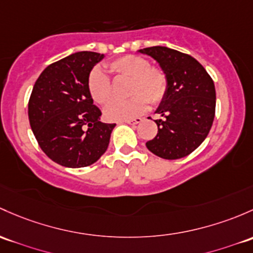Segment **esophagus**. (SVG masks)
Listing matches in <instances>:
<instances>
[{"label":"esophagus","instance_id":"34e87169","mask_svg":"<svg viewBox=\"0 0 253 253\" xmlns=\"http://www.w3.org/2000/svg\"><path fill=\"white\" fill-rule=\"evenodd\" d=\"M143 121L142 118H135V119H131V120H125V124H128V125H137V124H140V122Z\"/></svg>","mask_w":253,"mask_h":253}]
</instances>
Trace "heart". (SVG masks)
<instances>
[{"mask_svg": "<svg viewBox=\"0 0 253 253\" xmlns=\"http://www.w3.org/2000/svg\"><path fill=\"white\" fill-rule=\"evenodd\" d=\"M109 68L116 75L131 78L129 94L127 100H113L105 106L104 116L109 121L131 120L144 113L148 100L159 104L166 97L169 81L161 69L150 66L147 58L127 54L109 63ZM89 95L97 104L105 105L113 97V88L108 75L100 68L92 69L87 79Z\"/></svg>", "mask_w": 253, "mask_h": 253, "instance_id": "heart-1", "label": "heart"}]
</instances>
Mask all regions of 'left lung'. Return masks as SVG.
<instances>
[{
	"label": "left lung",
	"mask_w": 253,
	"mask_h": 253,
	"mask_svg": "<svg viewBox=\"0 0 253 253\" xmlns=\"http://www.w3.org/2000/svg\"><path fill=\"white\" fill-rule=\"evenodd\" d=\"M159 63L166 74V97L156 113L158 134L147 148L159 158L175 160L193 153L209 134L216 111L213 80L195 58L169 47L139 49Z\"/></svg>",
	"instance_id": "obj_1"
}]
</instances>
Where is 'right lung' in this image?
Instances as JSON below:
<instances>
[{
    "label": "right lung",
    "mask_w": 253,
    "mask_h": 253,
    "mask_svg": "<svg viewBox=\"0 0 253 253\" xmlns=\"http://www.w3.org/2000/svg\"><path fill=\"white\" fill-rule=\"evenodd\" d=\"M104 58L78 52L47 66L34 84L29 99V121L40 148L54 162L70 169L99 160L108 149L115 124L100 121L87 79Z\"/></svg>",
    "instance_id": "obj_1"
}]
</instances>
